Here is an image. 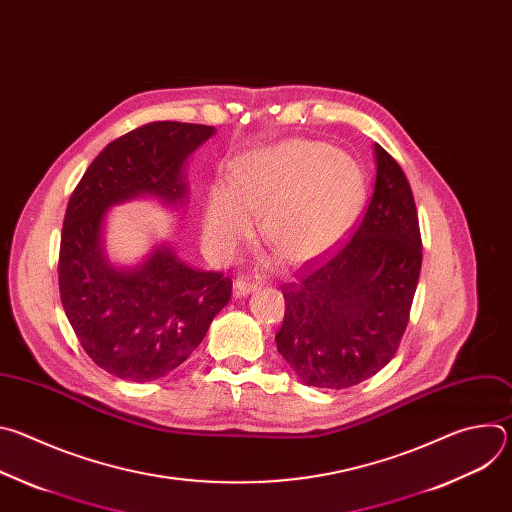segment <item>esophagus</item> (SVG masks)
I'll use <instances>...</instances> for the list:
<instances>
[{
  "label": "esophagus",
  "mask_w": 512,
  "mask_h": 512,
  "mask_svg": "<svg viewBox=\"0 0 512 512\" xmlns=\"http://www.w3.org/2000/svg\"><path fill=\"white\" fill-rule=\"evenodd\" d=\"M257 283H253V281H249V279H237L235 283H233V296L237 298V300H241V298H247V296H251L253 291H257Z\"/></svg>",
  "instance_id": "esophagus-1"
}]
</instances>
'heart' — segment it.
Instances as JSON below:
<instances>
[{"label": "heart", "mask_w": 512, "mask_h": 512, "mask_svg": "<svg viewBox=\"0 0 512 512\" xmlns=\"http://www.w3.org/2000/svg\"><path fill=\"white\" fill-rule=\"evenodd\" d=\"M362 198V174L352 158L320 141H285L241 156L231 182H214L202 208V243L216 261H229L253 235H263L289 263L328 253L348 231ZM279 254L267 257L277 261Z\"/></svg>", "instance_id": "obj_1"}]
</instances>
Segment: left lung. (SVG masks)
<instances>
[{"instance_id":"obj_1","label":"left lung","mask_w":512,"mask_h":512,"mask_svg":"<svg viewBox=\"0 0 512 512\" xmlns=\"http://www.w3.org/2000/svg\"><path fill=\"white\" fill-rule=\"evenodd\" d=\"M375 192L354 235L300 283H285L277 350L302 383L346 389L395 356L421 271V235L401 166L375 143Z\"/></svg>"}]
</instances>
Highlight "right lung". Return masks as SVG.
Wrapping results in <instances>:
<instances>
[{
  "mask_svg": "<svg viewBox=\"0 0 512 512\" xmlns=\"http://www.w3.org/2000/svg\"><path fill=\"white\" fill-rule=\"evenodd\" d=\"M214 133L180 121L137 127L107 145L70 196L58 261L62 308L85 352L117 379L148 383L178 369L231 300V279L190 267L168 243L131 265L113 263L105 247L113 206L137 198L186 206L188 160Z\"/></svg>",
  "mask_w": 512,
  "mask_h": 512,
  "instance_id": "add662e5",
  "label": "right lung"
}]
</instances>
